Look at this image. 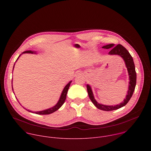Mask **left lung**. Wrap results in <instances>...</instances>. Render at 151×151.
<instances>
[{
  "mask_svg": "<svg viewBox=\"0 0 151 151\" xmlns=\"http://www.w3.org/2000/svg\"><path fill=\"white\" fill-rule=\"evenodd\" d=\"M111 48H111V50L109 51V54L119 55L124 59L126 67L127 68L129 78H130V82H129V87H128V90L127 93L128 94L127 95L126 98L124 99L122 103L115 106H106V105L101 104L97 103L93 96V93L90 86L88 85H87L88 96L90 100H91V101L93 102V103L95 105V106L97 107L98 109L102 111H111L116 110L124 106L125 104H127L133 96V94L135 90L136 85V72L135 70V66H134L133 57H132L130 54L129 53V52L126 50L125 48H124L122 45L120 44H118L116 46L114 47V44H109L103 47V48H105V49H109Z\"/></svg>",
  "mask_w": 151,
  "mask_h": 151,
  "instance_id": "obj_1",
  "label": "left lung"
}]
</instances>
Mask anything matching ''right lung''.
Wrapping results in <instances>:
<instances>
[{
	"label": "right lung",
	"mask_w": 151,
	"mask_h": 151,
	"mask_svg": "<svg viewBox=\"0 0 151 151\" xmlns=\"http://www.w3.org/2000/svg\"><path fill=\"white\" fill-rule=\"evenodd\" d=\"M23 53H32V54H33V52L32 51H24ZM19 56H20V55H19ZM19 57H18V58H19ZM71 82H72V81H70L69 83H68L66 87H64V90H63V91L61 93L60 100H59V101H58V103H57V104L55 106H54V107H51V108H50L48 109H46V110L42 111H39V112H35L34 114H38V115H48V114H52V113L55 112L56 111H57L60 108V107L63 104V103H64V101H65V100H66L67 93H68V90L69 88V87H70V85ZM26 110L28 111L29 112H32L31 111H29V110H27V109H26Z\"/></svg>",
	"instance_id": "right-lung-1"
}]
</instances>
